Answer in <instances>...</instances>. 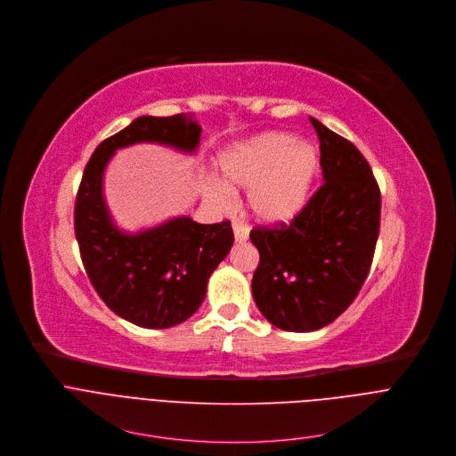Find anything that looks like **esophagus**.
<instances>
[{
    "label": "esophagus",
    "mask_w": 456,
    "mask_h": 456,
    "mask_svg": "<svg viewBox=\"0 0 456 456\" xmlns=\"http://www.w3.org/2000/svg\"><path fill=\"white\" fill-rule=\"evenodd\" d=\"M233 235H235L237 242H244L248 239V235H249V230L240 221H233Z\"/></svg>",
    "instance_id": "obj_1"
}]
</instances>
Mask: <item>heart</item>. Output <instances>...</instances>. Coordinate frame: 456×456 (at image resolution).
I'll return each instance as SVG.
<instances>
[{
    "instance_id": "heart-1",
    "label": "heart",
    "mask_w": 456,
    "mask_h": 456,
    "mask_svg": "<svg viewBox=\"0 0 456 456\" xmlns=\"http://www.w3.org/2000/svg\"><path fill=\"white\" fill-rule=\"evenodd\" d=\"M320 158L307 142L288 133H262L224 149L217 170L228 191H246L248 212L260 223L279 224L293 219L307 203ZM207 185L214 203H224L226 191Z\"/></svg>"
}]
</instances>
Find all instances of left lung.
<instances>
[{"mask_svg": "<svg viewBox=\"0 0 456 456\" xmlns=\"http://www.w3.org/2000/svg\"><path fill=\"white\" fill-rule=\"evenodd\" d=\"M323 183L289 224L249 232L260 260L251 291L275 327L311 332L332 323L357 297L372 265L381 192L369 161L316 118Z\"/></svg>", "mask_w": 456, "mask_h": 456, "instance_id": "obj_1", "label": "left lung"}]
</instances>
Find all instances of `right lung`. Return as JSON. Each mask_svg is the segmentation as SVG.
I'll return each instance as SVG.
<instances>
[{"mask_svg":"<svg viewBox=\"0 0 456 456\" xmlns=\"http://www.w3.org/2000/svg\"><path fill=\"white\" fill-rule=\"evenodd\" d=\"M201 127L185 115L140 117L91 154L75 200V237L91 286L120 318L143 329H168L191 318L212 271L233 244L230 221L200 224L175 217L136 235L108 214L102 174L117 149L156 142L194 152Z\"/></svg>","mask_w":456,"mask_h":456,"instance_id":"obj_1","label":"right lung"}]
</instances>
